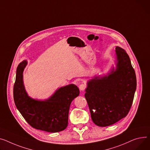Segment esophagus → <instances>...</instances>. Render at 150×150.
<instances>
[{
	"instance_id": "34e87169",
	"label": "esophagus",
	"mask_w": 150,
	"mask_h": 150,
	"mask_svg": "<svg viewBox=\"0 0 150 150\" xmlns=\"http://www.w3.org/2000/svg\"><path fill=\"white\" fill-rule=\"evenodd\" d=\"M86 88V86L84 84H79V90H80V91H84Z\"/></svg>"
}]
</instances>
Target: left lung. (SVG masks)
<instances>
[{
    "instance_id": "obj_1",
    "label": "left lung",
    "mask_w": 150,
    "mask_h": 150,
    "mask_svg": "<svg viewBox=\"0 0 150 150\" xmlns=\"http://www.w3.org/2000/svg\"><path fill=\"white\" fill-rule=\"evenodd\" d=\"M116 69L107 75L87 82L84 95L93 122L99 127L111 125L128 113L136 89V76L130 59L116 47Z\"/></svg>"
}]
</instances>
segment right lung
<instances>
[{"instance_id": "right-lung-1", "label": "right lung", "mask_w": 150, "mask_h": 150, "mask_svg": "<svg viewBox=\"0 0 150 150\" xmlns=\"http://www.w3.org/2000/svg\"><path fill=\"white\" fill-rule=\"evenodd\" d=\"M26 60L17 68L13 88L15 105L20 113L32 127L40 130L56 133L64 130L68 124L70 105L79 94L78 87L71 84L60 87L45 101L29 97L24 87L23 72Z\"/></svg>"}]
</instances>
